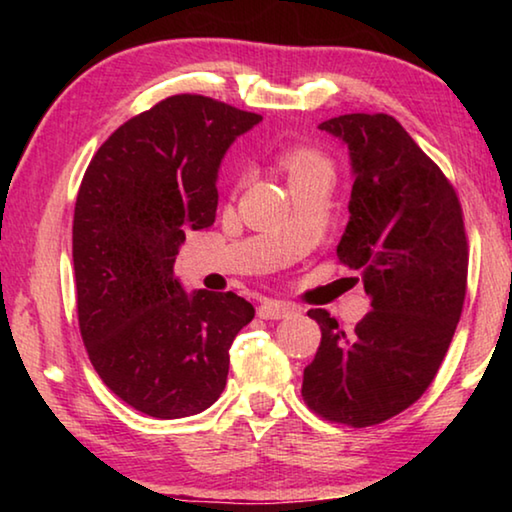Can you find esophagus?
I'll return each mask as SVG.
<instances>
[{"label":"esophagus","instance_id":"1","mask_svg":"<svg viewBox=\"0 0 512 512\" xmlns=\"http://www.w3.org/2000/svg\"><path fill=\"white\" fill-rule=\"evenodd\" d=\"M291 314H293V307L282 305V302H277V300H264L262 305L257 307V316L264 320H280V318H287Z\"/></svg>","mask_w":512,"mask_h":512}]
</instances>
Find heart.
Wrapping results in <instances>:
<instances>
[{
  "label": "heart",
  "mask_w": 512,
  "mask_h": 512,
  "mask_svg": "<svg viewBox=\"0 0 512 512\" xmlns=\"http://www.w3.org/2000/svg\"><path fill=\"white\" fill-rule=\"evenodd\" d=\"M277 164L287 171L291 185L305 183V180L314 178L332 180L334 176L332 160H329L323 151L305 144L284 146V149L277 151Z\"/></svg>",
  "instance_id": "heart-1"
}]
</instances>
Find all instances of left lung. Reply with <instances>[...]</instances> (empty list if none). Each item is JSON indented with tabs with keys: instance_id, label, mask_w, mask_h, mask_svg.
I'll list each match as a JSON object with an SVG mask.
<instances>
[{
	"instance_id": "8db88e82",
	"label": "left lung",
	"mask_w": 512,
	"mask_h": 512,
	"mask_svg": "<svg viewBox=\"0 0 512 512\" xmlns=\"http://www.w3.org/2000/svg\"><path fill=\"white\" fill-rule=\"evenodd\" d=\"M318 128L348 144L354 185L336 257L361 273L372 309L352 334L309 309L323 336L302 397L320 418L372 427L420 400L452 343L470 257L463 210L395 117L354 112Z\"/></svg>"
}]
</instances>
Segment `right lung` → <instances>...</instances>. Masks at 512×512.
<instances>
[{
    "label": "right lung",
    "instance_id": "1",
    "mask_svg": "<svg viewBox=\"0 0 512 512\" xmlns=\"http://www.w3.org/2000/svg\"><path fill=\"white\" fill-rule=\"evenodd\" d=\"M262 115L173 94L121 124L76 196L79 327L94 370L135 411L173 420L223 393L230 345L255 316L237 293H187L173 264L187 230L210 228L225 151Z\"/></svg>",
    "mask_w": 512,
    "mask_h": 512
}]
</instances>
